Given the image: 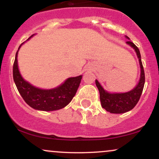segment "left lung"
I'll use <instances>...</instances> for the list:
<instances>
[{"mask_svg":"<svg viewBox=\"0 0 159 159\" xmlns=\"http://www.w3.org/2000/svg\"><path fill=\"white\" fill-rule=\"evenodd\" d=\"M125 37L129 39L128 36H125ZM126 43L134 49L137 56L139 59L140 78L136 87L133 90L129 91V92L123 93H110L104 90L99 82L96 80V87H98V90L99 91L102 107L112 114H123V113L127 112V111H131L134 108L139 101L140 96L143 92L144 83H145V74H144L139 49L132 42L129 41V40L126 42Z\"/></svg>","mask_w":159,"mask_h":159,"instance_id":"left-lung-1","label":"left lung"}]
</instances>
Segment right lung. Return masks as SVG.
Instances as JSON below:
<instances>
[{
  "mask_svg": "<svg viewBox=\"0 0 159 159\" xmlns=\"http://www.w3.org/2000/svg\"><path fill=\"white\" fill-rule=\"evenodd\" d=\"M34 35L30 36L27 40ZM22 44L20 45L16 54L12 72L16 87L25 102L34 109L44 111L59 110L66 106L77 92L82 75L69 78L59 87L51 90H43L34 87L24 80L18 67V52Z\"/></svg>",
  "mask_w": 159,
  "mask_h": 159,
  "instance_id": "1",
  "label": "right lung"
}]
</instances>
